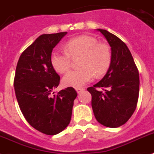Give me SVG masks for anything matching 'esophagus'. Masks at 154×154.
<instances>
[{
    "label": "esophagus",
    "instance_id": "esophagus-1",
    "mask_svg": "<svg viewBox=\"0 0 154 154\" xmlns=\"http://www.w3.org/2000/svg\"><path fill=\"white\" fill-rule=\"evenodd\" d=\"M84 90H85V89H84V88H75L76 92H77V93H81V92L83 91Z\"/></svg>",
    "mask_w": 154,
    "mask_h": 154
}]
</instances>
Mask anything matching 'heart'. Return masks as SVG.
<instances>
[{"instance_id":"obj_1","label":"heart","mask_w":154,"mask_h":154,"mask_svg":"<svg viewBox=\"0 0 154 154\" xmlns=\"http://www.w3.org/2000/svg\"><path fill=\"white\" fill-rule=\"evenodd\" d=\"M65 51H54L51 55V64L60 73L68 72L72 58L80 57L79 70L72 71L62 79L65 86L80 87L91 82L95 75L100 77L111 67L112 54L106 43H98L96 38L82 35L69 39L64 44Z\"/></svg>"}]
</instances>
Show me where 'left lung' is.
I'll use <instances>...</instances> for the list:
<instances>
[{"mask_svg": "<svg viewBox=\"0 0 154 154\" xmlns=\"http://www.w3.org/2000/svg\"><path fill=\"white\" fill-rule=\"evenodd\" d=\"M97 30L111 46L112 61L104 77L87 90L92 95V107L97 122L106 127L117 128L128 122L136 108L139 71L124 42L107 30Z\"/></svg>", "mask_w": 154, "mask_h": 154, "instance_id": "left-lung-1", "label": "left lung"}]
</instances>
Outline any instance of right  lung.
<instances>
[{
    "label": "right lung",
    "mask_w": 154,
    "mask_h": 154,
    "mask_svg": "<svg viewBox=\"0 0 154 154\" xmlns=\"http://www.w3.org/2000/svg\"><path fill=\"white\" fill-rule=\"evenodd\" d=\"M67 32L43 34L18 59L14 87L18 106L30 125L46 135L62 132L70 123L77 93L68 87L55 95L60 76L51 64L54 47Z\"/></svg>",
    "instance_id": "right-lung-1"
}]
</instances>
